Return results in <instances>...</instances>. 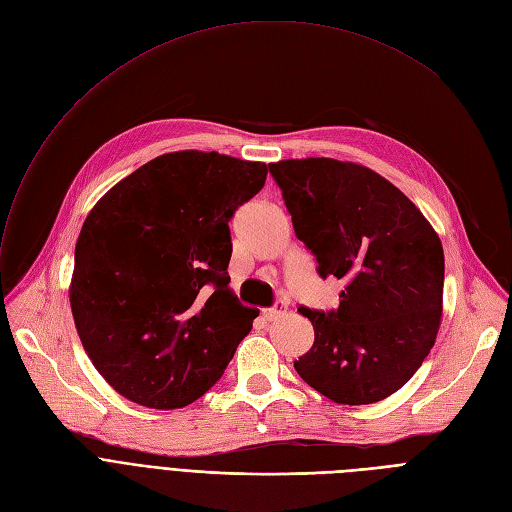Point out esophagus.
<instances>
[{
	"mask_svg": "<svg viewBox=\"0 0 512 512\" xmlns=\"http://www.w3.org/2000/svg\"><path fill=\"white\" fill-rule=\"evenodd\" d=\"M287 306H289V302H287V300H277L271 308L262 310L264 319H266V321H277V319H281V316L287 312Z\"/></svg>",
	"mask_w": 512,
	"mask_h": 512,
	"instance_id": "esophagus-1",
	"label": "esophagus"
}]
</instances>
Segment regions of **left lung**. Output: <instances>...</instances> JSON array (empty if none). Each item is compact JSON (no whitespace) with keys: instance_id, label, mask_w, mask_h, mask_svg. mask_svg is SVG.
<instances>
[{"instance_id":"8db88e82","label":"left lung","mask_w":512,"mask_h":512,"mask_svg":"<svg viewBox=\"0 0 512 512\" xmlns=\"http://www.w3.org/2000/svg\"><path fill=\"white\" fill-rule=\"evenodd\" d=\"M296 237L339 306H300L314 327L298 375L337 404H373L417 373L442 316L444 250L421 210L371 168L333 158L269 164Z\"/></svg>"}]
</instances>
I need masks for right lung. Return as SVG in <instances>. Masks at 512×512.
Wrapping results in <instances>:
<instances>
[{
	"label": "right lung",
	"instance_id": "right-lung-1",
	"mask_svg": "<svg viewBox=\"0 0 512 512\" xmlns=\"http://www.w3.org/2000/svg\"><path fill=\"white\" fill-rule=\"evenodd\" d=\"M264 181L262 162L173 152L93 206L70 308L93 367L120 396L183 408L223 377L258 316L229 289V221Z\"/></svg>",
	"mask_w": 512,
	"mask_h": 512
}]
</instances>
